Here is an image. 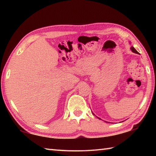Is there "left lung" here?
<instances>
[{"mask_svg": "<svg viewBox=\"0 0 156 156\" xmlns=\"http://www.w3.org/2000/svg\"><path fill=\"white\" fill-rule=\"evenodd\" d=\"M131 51H133V52H134V53H136V54H138V51H136V49L135 48H134V47H131Z\"/></svg>", "mask_w": 156, "mask_h": 156, "instance_id": "left-lung-1", "label": "left lung"}]
</instances>
